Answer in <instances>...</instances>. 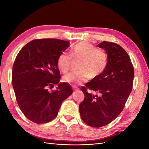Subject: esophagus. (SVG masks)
Returning a JSON list of instances; mask_svg holds the SVG:
<instances>
[{"label":"esophagus","mask_w":149,"mask_h":149,"mask_svg":"<svg viewBox=\"0 0 149 149\" xmlns=\"http://www.w3.org/2000/svg\"><path fill=\"white\" fill-rule=\"evenodd\" d=\"M73 88L74 90H76V91H77V90L79 89V88L77 87V86H73Z\"/></svg>","instance_id":"obj_1"}]
</instances>
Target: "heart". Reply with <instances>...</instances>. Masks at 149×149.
Wrapping results in <instances>:
<instances>
[{"mask_svg":"<svg viewBox=\"0 0 149 149\" xmlns=\"http://www.w3.org/2000/svg\"><path fill=\"white\" fill-rule=\"evenodd\" d=\"M72 59L81 60L78 71H73L65 76L63 81L70 84H81L86 81L90 76L96 78L106 70L108 63L107 53L97 49L89 42H80L71 49V55L66 52L60 54L57 58V65L63 73L70 69Z\"/></svg>","mask_w":149,"mask_h":149,"instance_id":"1","label":"heart"}]
</instances>
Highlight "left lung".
Returning <instances> with one entry per match:
<instances>
[{"instance_id":"obj_1","label":"left lung","mask_w":149,"mask_h":149,"mask_svg":"<svg viewBox=\"0 0 149 149\" xmlns=\"http://www.w3.org/2000/svg\"><path fill=\"white\" fill-rule=\"evenodd\" d=\"M97 47L106 52L108 63L101 75L81 88L84 99L79 104L81 118L93 127L109 124L120 114L131 93L134 76L131 60L123 48L109 42H102ZM87 88L98 94L88 93Z\"/></svg>"}]
</instances>
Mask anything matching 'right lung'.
<instances>
[{"instance_id": "add662e5", "label": "right lung", "mask_w": 149, "mask_h": 149, "mask_svg": "<svg viewBox=\"0 0 149 149\" xmlns=\"http://www.w3.org/2000/svg\"><path fill=\"white\" fill-rule=\"evenodd\" d=\"M70 42L55 38L37 39L21 49L12 68V86L20 110L36 124L56 118L62 102L73 93L71 86L59 83L57 58ZM55 84V91L49 88Z\"/></svg>"}]
</instances>
